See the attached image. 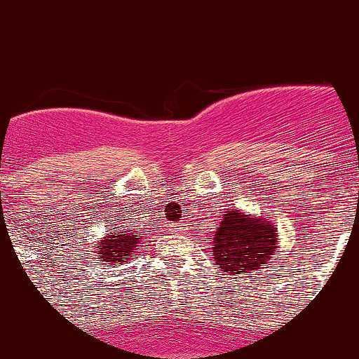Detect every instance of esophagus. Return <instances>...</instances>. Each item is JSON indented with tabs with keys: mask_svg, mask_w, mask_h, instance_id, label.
Wrapping results in <instances>:
<instances>
[{
	"mask_svg": "<svg viewBox=\"0 0 359 359\" xmlns=\"http://www.w3.org/2000/svg\"><path fill=\"white\" fill-rule=\"evenodd\" d=\"M170 229L174 233H185V229H187V224H185V222H174V224L170 226Z\"/></svg>",
	"mask_w": 359,
	"mask_h": 359,
	"instance_id": "34e87169",
	"label": "esophagus"
}]
</instances>
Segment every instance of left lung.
Returning <instances> with one entry per match:
<instances>
[{"label":"left lung","mask_w":359,"mask_h":359,"mask_svg":"<svg viewBox=\"0 0 359 359\" xmlns=\"http://www.w3.org/2000/svg\"><path fill=\"white\" fill-rule=\"evenodd\" d=\"M277 228L265 217H251L238 209H228L214 233V262L224 275L251 273L263 269L277 251Z\"/></svg>","instance_id":"obj_1"}]
</instances>
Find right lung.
Instances as JSON below:
<instances>
[{"label":"right lung","mask_w":359,"mask_h":359,"mask_svg":"<svg viewBox=\"0 0 359 359\" xmlns=\"http://www.w3.org/2000/svg\"><path fill=\"white\" fill-rule=\"evenodd\" d=\"M140 240L142 236L137 231L123 229L121 226L113 228V231L100 241V246H96L100 262L113 263L116 266L125 263L128 258H135V248L138 246Z\"/></svg>","instance_id":"1"}]
</instances>
